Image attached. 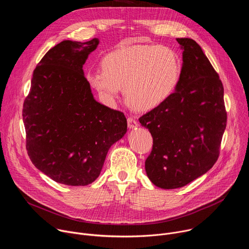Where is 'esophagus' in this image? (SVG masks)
Returning a JSON list of instances; mask_svg holds the SVG:
<instances>
[{"label":"esophagus","mask_w":249,"mask_h":249,"mask_svg":"<svg viewBox=\"0 0 249 249\" xmlns=\"http://www.w3.org/2000/svg\"><path fill=\"white\" fill-rule=\"evenodd\" d=\"M127 122H128V127H129L130 129L136 128V127L138 126V122H137V120H136L134 117H132V116L128 117Z\"/></svg>","instance_id":"1"}]
</instances>
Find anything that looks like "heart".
Returning a JSON list of instances; mask_svg holds the SVG:
<instances>
[{
    "instance_id": "1",
    "label": "heart",
    "mask_w": 249,
    "mask_h": 249,
    "mask_svg": "<svg viewBox=\"0 0 249 249\" xmlns=\"http://www.w3.org/2000/svg\"><path fill=\"white\" fill-rule=\"evenodd\" d=\"M102 69L91 70L87 79L106 100H115L123 87L133 108L154 109L174 91L181 72L177 53L163 45L136 44L120 47L106 55Z\"/></svg>"
}]
</instances>
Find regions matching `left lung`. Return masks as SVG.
Listing matches in <instances>:
<instances>
[{
    "mask_svg": "<svg viewBox=\"0 0 249 249\" xmlns=\"http://www.w3.org/2000/svg\"><path fill=\"white\" fill-rule=\"evenodd\" d=\"M176 40L183 49V64L175 91L139 118L153 137L147 175L163 189L183 187L212 168L227 126L218 73L196 41Z\"/></svg>",
    "mask_w": 249,
    "mask_h": 249,
    "instance_id": "left-lung-1",
    "label": "left lung"
}]
</instances>
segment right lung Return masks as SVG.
I'll return each instance as SVG.
<instances>
[{
	"mask_svg": "<svg viewBox=\"0 0 249 249\" xmlns=\"http://www.w3.org/2000/svg\"><path fill=\"white\" fill-rule=\"evenodd\" d=\"M98 43L65 40L51 48L34 69L23 102L28 157L58 183L93 182L109 148L127 132L124 113L97 102L84 75Z\"/></svg>",
	"mask_w": 249,
	"mask_h": 249,
	"instance_id": "obj_1",
	"label": "right lung"
}]
</instances>
